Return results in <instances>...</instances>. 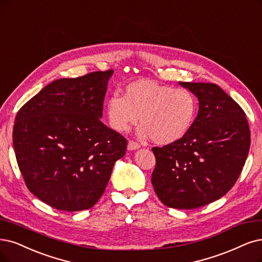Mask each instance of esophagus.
I'll use <instances>...</instances> for the list:
<instances>
[{"label": "esophagus", "instance_id": "esophagus-1", "mask_svg": "<svg viewBox=\"0 0 262 262\" xmlns=\"http://www.w3.org/2000/svg\"><path fill=\"white\" fill-rule=\"evenodd\" d=\"M139 144L137 143V142H135V141H133V140H129L128 141V144H127V149L128 150H137V149H139Z\"/></svg>", "mask_w": 262, "mask_h": 262}]
</instances>
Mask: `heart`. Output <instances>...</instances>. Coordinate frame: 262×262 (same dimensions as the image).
<instances>
[{"label":"heart","instance_id":"obj_1","mask_svg":"<svg viewBox=\"0 0 262 262\" xmlns=\"http://www.w3.org/2000/svg\"><path fill=\"white\" fill-rule=\"evenodd\" d=\"M105 114L111 127L121 133L128 130L139 118L140 136L166 146L190 130L196 116V100L188 90L138 80L125 87L123 97H110Z\"/></svg>","mask_w":262,"mask_h":262}]
</instances>
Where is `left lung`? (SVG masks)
<instances>
[{
  "label": "left lung",
  "instance_id": "8db88e82",
  "mask_svg": "<svg viewBox=\"0 0 262 262\" xmlns=\"http://www.w3.org/2000/svg\"><path fill=\"white\" fill-rule=\"evenodd\" d=\"M196 96L199 113L187 135L152 149L158 198L171 208L193 209L219 200L234 186L250 146L243 109L216 84L179 82Z\"/></svg>",
  "mask_w": 262,
  "mask_h": 262
}]
</instances>
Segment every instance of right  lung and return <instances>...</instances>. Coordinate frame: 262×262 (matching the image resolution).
Listing matches in <instances>:
<instances>
[{"instance_id": "1", "label": "right lung", "mask_w": 262, "mask_h": 262, "mask_svg": "<svg viewBox=\"0 0 262 262\" xmlns=\"http://www.w3.org/2000/svg\"><path fill=\"white\" fill-rule=\"evenodd\" d=\"M112 74L56 80L16 115L13 144L26 186L56 209L93 207L124 157L127 140L100 121Z\"/></svg>"}]
</instances>
